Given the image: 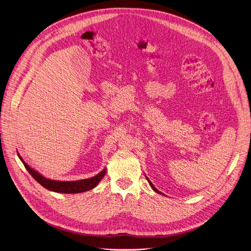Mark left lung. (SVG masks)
Instances as JSON below:
<instances>
[{
  "instance_id": "1",
  "label": "left lung",
  "mask_w": 251,
  "mask_h": 251,
  "mask_svg": "<svg viewBox=\"0 0 251 251\" xmlns=\"http://www.w3.org/2000/svg\"><path fill=\"white\" fill-rule=\"evenodd\" d=\"M148 180H149V179H148ZM149 182H150V185H151V188H152V189H153V190H154V191H155V192H157V193H161V192H160V191H159V190H157V189H156V188H155V187H154V186H153V185H152V183H151V181H150V180H149Z\"/></svg>"
}]
</instances>
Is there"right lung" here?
I'll use <instances>...</instances> for the list:
<instances>
[{
  "label": "right lung",
  "mask_w": 251,
  "mask_h": 251,
  "mask_svg": "<svg viewBox=\"0 0 251 251\" xmlns=\"http://www.w3.org/2000/svg\"><path fill=\"white\" fill-rule=\"evenodd\" d=\"M19 155V154H18ZM20 160L22 161L24 167L26 170L28 171L29 174L39 183L42 186L45 188L50 190V191H55V192H61V193H79V192H84L87 190H90L92 188H95L99 182L102 179V177L105 174V171L107 170H102L100 173H99L97 176L89 178V179H83V180H78V181H55V180H50L42 176L39 173H37L36 171H34L32 168H30L27 164H26L19 155Z\"/></svg>",
  "instance_id": "right-lung-1"
}]
</instances>
